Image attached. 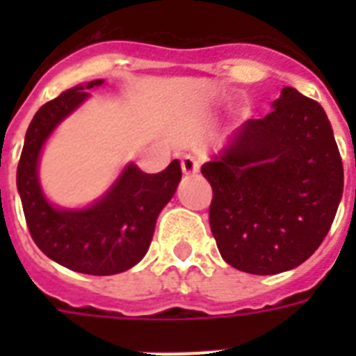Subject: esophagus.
Wrapping results in <instances>:
<instances>
[{
    "label": "esophagus",
    "instance_id": "obj_1",
    "mask_svg": "<svg viewBox=\"0 0 356 356\" xmlns=\"http://www.w3.org/2000/svg\"><path fill=\"white\" fill-rule=\"evenodd\" d=\"M181 168H183L184 175H195V173L200 172V159H195V156L192 155L183 156Z\"/></svg>",
    "mask_w": 356,
    "mask_h": 356
}]
</instances>
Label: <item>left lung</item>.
Wrapping results in <instances>:
<instances>
[{"label": "left lung", "instance_id": "obj_1", "mask_svg": "<svg viewBox=\"0 0 356 356\" xmlns=\"http://www.w3.org/2000/svg\"><path fill=\"white\" fill-rule=\"evenodd\" d=\"M223 260L253 275L303 264L337 216L343 166L321 105L284 86L273 111L248 120L201 166Z\"/></svg>", "mask_w": 356, "mask_h": 356}]
</instances>
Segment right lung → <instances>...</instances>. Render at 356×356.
<instances>
[{"label":"right lung","instance_id":"add662e5","mask_svg":"<svg viewBox=\"0 0 356 356\" xmlns=\"http://www.w3.org/2000/svg\"><path fill=\"white\" fill-rule=\"evenodd\" d=\"M105 81L77 85L38 108L25 133L16 186L25 222L40 251L57 264L88 275H114L144 259L156 218L181 181V164L145 173L133 162L123 168L105 194L83 209H63L47 200L38 179V162L53 131Z\"/></svg>","mask_w":356,"mask_h":356}]
</instances>
